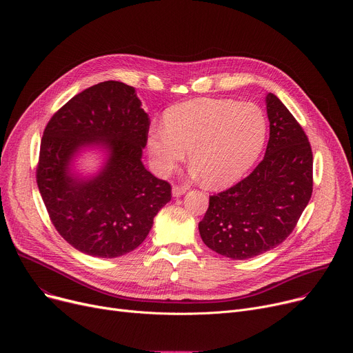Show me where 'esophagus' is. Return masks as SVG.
<instances>
[{
	"label": "esophagus",
	"instance_id": "obj_1",
	"mask_svg": "<svg viewBox=\"0 0 353 353\" xmlns=\"http://www.w3.org/2000/svg\"><path fill=\"white\" fill-rule=\"evenodd\" d=\"M185 191H187V188L183 187V185H173L172 187V195L173 196H181Z\"/></svg>",
	"mask_w": 353,
	"mask_h": 353
}]
</instances>
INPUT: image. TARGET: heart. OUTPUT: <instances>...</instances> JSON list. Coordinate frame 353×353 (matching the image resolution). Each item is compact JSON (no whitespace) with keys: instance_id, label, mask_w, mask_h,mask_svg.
Returning a JSON list of instances; mask_svg holds the SVG:
<instances>
[{"instance_id":"b5f03b06","label":"heart","mask_w":353,"mask_h":353,"mask_svg":"<svg viewBox=\"0 0 353 353\" xmlns=\"http://www.w3.org/2000/svg\"><path fill=\"white\" fill-rule=\"evenodd\" d=\"M267 132V116L257 105L203 97L169 109L165 128H150L146 143L158 173L172 172L190 150L194 173L208 187L223 188L253 168Z\"/></svg>"}]
</instances>
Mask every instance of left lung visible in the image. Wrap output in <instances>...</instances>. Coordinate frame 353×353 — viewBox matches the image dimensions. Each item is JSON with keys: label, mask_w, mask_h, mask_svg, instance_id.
<instances>
[{"label": "left lung", "mask_w": 353, "mask_h": 353, "mask_svg": "<svg viewBox=\"0 0 353 353\" xmlns=\"http://www.w3.org/2000/svg\"><path fill=\"white\" fill-rule=\"evenodd\" d=\"M270 139L264 159L244 180L210 196L198 223L203 241L232 260L260 256L294 229L313 192L309 139L281 100L265 96Z\"/></svg>", "instance_id": "8db88e82"}]
</instances>
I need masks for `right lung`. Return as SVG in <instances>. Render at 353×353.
Returning <instances> with one entry per match:
<instances>
[{"label":"right lung","mask_w":353,"mask_h":353,"mask_svg":"<svg viewBox=\"0 0 353 353\" xmlns=\"http://www.w3.org/2000/svg\"><path fill=\"white\" fill-rule=\"evenodd\" d=\"M149 124L135 89L119 81L75 94L48 121L37 185L57 232L81 253L102 259L130 253L170 201V184L142 163ZM93 148L104 154L103 166L82 176L74 162Z\"/></svg>","instance_id":"obj_1"}]
</instances>
